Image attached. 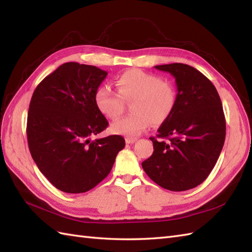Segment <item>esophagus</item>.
Here are the masks:
<instances>
[{
  "instance_id": "34e87169",
  "label": "esophagus",
  "mask_w": 252,
  "mask_h": 252,
  "mask_svg": "<svg viewBox=\"0 0 252 252\" xmlns=\"http://www.w3.org/2000/svg\"><path fill=\"white\" fill-rule=\"evenodd\" d=\"M135 141H136V137H126V144H133Z\"/></svg>"
}]
</instances>
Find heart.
Wrapping results in <instances>:
<instances>
[{
    "label": "heart",
    "mask_w": 252,
    "mask_h": 252,
    "mask_svg": "<svg viewBox=\"0 0 252 252\" xmlns=\"http://www.w3.org/2000/svg\"><path fill=\"white\" fill-rule=\"evenodd\" d=\"M118 93L108 85H101L94 95L98 111L108 119H116L125 110V101L131 100L129 116L115 121L111 131L134 137L152 125H161L173 114L178 100L174 85L157 74L130 69L116 79Z\"/></svg>",
    "instance_id": "b5f03b06"
}]
</instances>
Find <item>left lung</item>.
<instances>
[{"label":"left lung","mask_w":252,"mask_h":252,"mask_svg":"<svg viewBox=\"0 0 252 252\" xmlns=\"http://www.w3.org/2000/svg\"><path fill=\"white\" fill-rule=\"evenodd\" d=\"M155 68L175 78L178 100L156 137H149L154 153L142 167L165 189H194L215 168L225 141L221 98L210 80L194 67L174 63Z\"/></svg>","instance_id":"left-lung-1"}]
</instances>
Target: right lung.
Returning <instances> with one entry per match:
<instances>
[{
    "label": "right lung",
    "instance_id": "obj_1",
    "mask_svg": "<svg viewBox=\"0 0 252 252\" xmlns=\"http://www.w3.org/2000/svg\"><path fill=\"white\" fill-rule=\"evenodd\" d=\"M106 76L95 66L66 63L32 94L27 119L29 151L39 170L62 191L92 189L109 174L126 146L120 135L90 140L108 126L94 101Z\"/></svg>",
    "mask_w": 252,
    "mask_h": 252
}]
</instances>
